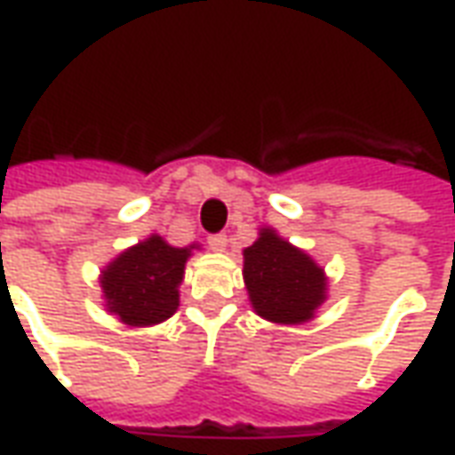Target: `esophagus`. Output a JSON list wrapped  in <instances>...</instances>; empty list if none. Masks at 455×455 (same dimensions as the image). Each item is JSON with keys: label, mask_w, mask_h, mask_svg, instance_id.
<instances>
[{"label": "esophagus", "mask_w": 455, "mask_h": 455, "mask_svg": "<svg viewBox=\"0 0 455 455\" xmlns=\"http://www.w3.org/2000/svg\"><path fill=\"white\" fill-rule=\"evenodd\" d=\"M207 243L212 251H224V248H227V236H224V234H212V236L207 238Z\"/></svg>", "instance_id": "34e87169"}]
</instances>
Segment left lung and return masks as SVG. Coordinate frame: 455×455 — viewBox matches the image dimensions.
Returning a JSON list of instances; mask_svg holds the SVG:
<instances>
[{
    "mask_svg": "<svg viewBox=\"0 0 455 455\" xmlns=\"http://www.w3.org/2000/svg\"><path fill=\"white\" fill-rule=\"evenodd\" d=\"M243 280L253 309L267 322L299 324L324 302L322 267L273 228H263L256 243L243 251Z\"/></svg>",
    "mask_w": 455,
    "mask_h": 455,
    "instance_id": "obj_1",
    "label": "left lung"
}]
</instances>
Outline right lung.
I'll list each match as a JSON object with an SVG mask.
<instances>
[{
	"instance_id": "add662e5",
	"label": "right lung",
	"mask_w": 455,
	"mask_h": 455,
	"mask_svg": "<svg viewBox=\"0 0 455 455\" xmlns=\"http://www.w3.org/2000/svg\"><path fill=\"white\" fill-rule=\"evenodd\" d=\"M189 248H172L160 236L124 251L107 266L102 290L109 312L131 326L158 324L178 309Z\"/></svg>"
}]
</instances>
